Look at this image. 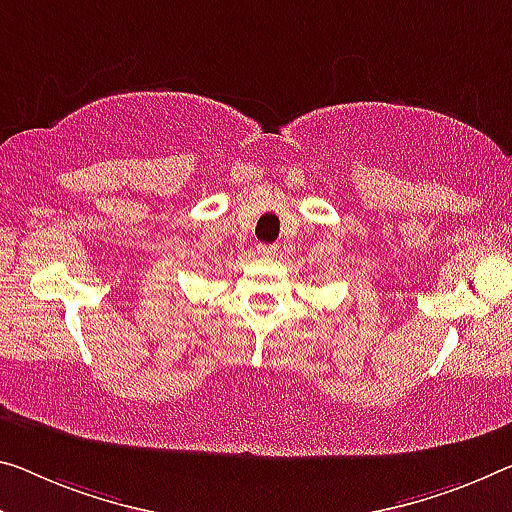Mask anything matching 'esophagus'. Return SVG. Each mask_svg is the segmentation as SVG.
I'll use <instances>...</instances> for the list:
<instances>
[{
	"mask_svg": "<svg viewBox=\"0 0 512 512\" xmlns=\"http://www.w3.org/2000/svg\"><path fill=\"white\" fill-rule=\"evenodd\" d=\"M277 254H279L277 245H258V256H263V258H274Z\"/></svg>",
	"mask_w": 512,
	"mask_h": 512,
	"instance_id": "1",
	"label": "esophagus"
}]
</instances>
